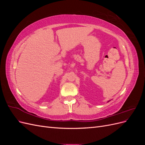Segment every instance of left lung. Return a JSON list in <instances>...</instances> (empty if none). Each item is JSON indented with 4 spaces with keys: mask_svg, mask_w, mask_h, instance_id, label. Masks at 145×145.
<instances>
[{
    "mask_svg": "<svg viewBox=\"0 0 145 145\" xmlns=\"http://www.w3.org/2000/svg\"><path fill=\"white\" fill-rule=\"evenodd\" d=\"M108 102H109V101H108Z\"/></svg>",
    "mask_w": 145,
    "mask_h": 145,
    "instance_id": "1",
    "label": "left lung"
}]
</instances>
